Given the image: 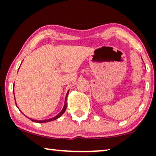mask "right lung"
Wrapping results in <instances>:
<instances>
[{
    "instance_id": "obj_1",
    "label": "right lung",
    "mask_w": 156,
    "mask_h": 156,
    "mask_svg": "<svg viewBox=\"0 0 156 156\" xmlns=\"http://www.w3.org/2000/svg\"><path fill=\"white\" fill-rule=\"evenodd\" d=\"M13 92H14V91H13ZM68 94H69V91H68V92H67V95H66L65 101V105H64V107H63V108H62V111H61V112L59 113V114H57L56 116L53 117V118H52V119H48V120H42V121L34 120V119H30L31 121H34V122H36V123H45V122H48V121H54V120H55V119H58L59 117H60V116H62V114H64V113H65V112L66 111V108H67V95H68Z\"/></svg>"
}]
</instances>
